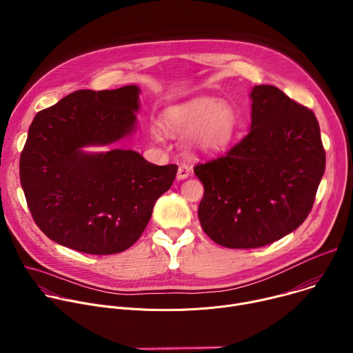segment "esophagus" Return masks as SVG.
I'll return each mask as SVG.
<instances>
[{
	"instance_id": "obj_1",
	"label": "esophagus",
	"mask_w": 353,
	"mask_h": 353,
	"mask_svg": "<svg viewBox=\"0 0 353 353\" xmlns=\"http://www.w3.org/2000/svg\"><path fill=\"white\" fill-rule=\"evenodd\" d=\"M190 173H191V169L187 166V165H180L179 166V169H177V179H187L188 176H190Z\"/></svg>"
}]
</instances>
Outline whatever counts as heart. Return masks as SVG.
<instances>
[{"label":"heart","mask_w":353,"mask_h":353,"mask_svg":"<svg viewBox=\"0 0 353 353\" xmlns=\"http://www.w3.org/2000/svg\"><path fill=\"white\" fill-rule=\"evenodd\" d=\"M165 124L174 134L190 132V146L195 152L214 155L232 142L237 119L229 103L196 97L168 109Z\"/></svg>","instance_id":"heart-1"}]
</instances>
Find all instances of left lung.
I'll return each instance as SVG.
<instances>
[{
	"instance_id": "8db88e82",
	"label": "left lung",
	"mask_w": 353,
	"mask_h": 353,
	"mask_svg": "<svg viewBox=\"0 0 353 353\" xmlns=\"http://www.w3.org/2000/svg\"><path fill=\"white\" fill-rule=\"evenodd\" d=\"M251 100L248 134L225 155L194 166L205 188L201 226L229 248L263 247L297 229L325 170L313 110L272 85H257Z\"/></svg>"
}]
</instances>
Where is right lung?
I'll use <instances>...</instances> for the list:
<instances>
[{
    "label": "right lung",
    "mask_w": 353,
    "mask_h": 353,
    "mask_svg": "<svg viewBox=\"0 0 353 353\" xmlns=\"http://www.w3.org/2000/svg\"><path fill=\"white\" fill-rule=\"evenodd\" d=\"M135 85L77 90L39 112L19 159L21 184L34 223L53 241L86 254H116L145 230L177 165L157 166L130 149L85 154L135 127Z\"/></svg>",
    "instance_id": "right-lung-1"
}]
</instances>
